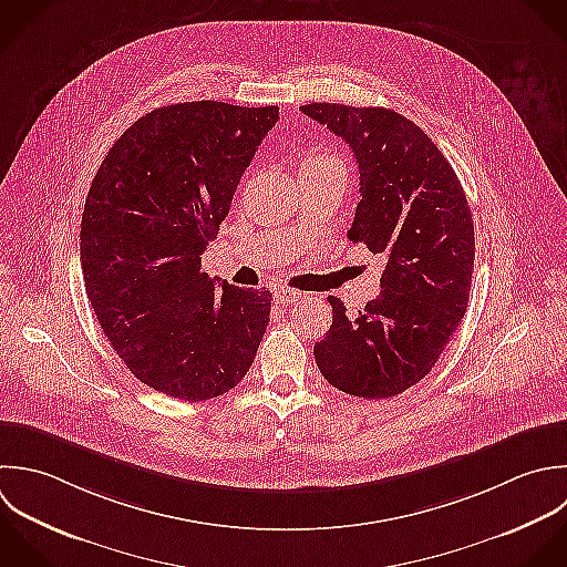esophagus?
I'll return each mask as SVG.
<instances>
[{
  "instance_id": "34e87169",
  "label": "esophagus",
  "mask_w": 567,
  "mask_h": 567,
  "mask_svg": "<svg viewBox=\"0 0 567 567\" xmlns=\"http://www.w3.org/2000/svg\"><path fill=\"white\" fill-rule=\"evenodd\" d=\"M300 298H302V291H296V289H289V287H276V291H274V300L278 305H291Z\"/></svg>"
}]
</instances>
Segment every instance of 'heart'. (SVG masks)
I'll return each instance as SVG.
<instances>
[{"instance_id":"heart-1","label":"heart","mask_w":567,"mask_h":567,"mask_svg":"<svg viewBox=\"0 0 567 567\" xmlns=\"http://www.w3.org/2000/svg\"><path fill=\"white\" fill-rule=\"evenodd\" d=\"M338 169V172H344V161L333 154V152H309L302 161H300V169Z\"/></svg>"}]
</instances>
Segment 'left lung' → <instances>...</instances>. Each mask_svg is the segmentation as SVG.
I'll return each mask as SVG.
<instances>
[{
  "label": "left lung",
  "instance_id": "left-lung-1",
  "mask_svg": "<svg viewBox=\"0 0 567 567\" xmlns=\"http://www.w3.org/2000/svg\"><path fill=\"white\" fill-rule=\"evenodd\" d=\"M302 112L342 136L360 167L349 240L384 254L382 293L333 322L313 355L324 380L355 398H393L424 380L471 298L475 227L455 169L422 127L386 107L309 103Z\"/></svg>",
  "mask_w": 567,
  "mask_h": 567
}]
</instances>
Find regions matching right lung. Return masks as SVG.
Masks as SVG:
<instances>
[{"instance_id": "1", "label": "right lung", "mask_w": 567, "mask_h": 567, "mask_svg": "<svg viewBox=\"0 0 567 567\" xmlns=\"http://www.w3.org/2000/svg\"><path fill=\"white\" fill-rule=\"evenodd\" d=\"M278 105H163L134 121L92 178L81 216L87 300L136 380L185 402L249 371L271 293L200 271Z\"/></svg>"}]
</instances>
